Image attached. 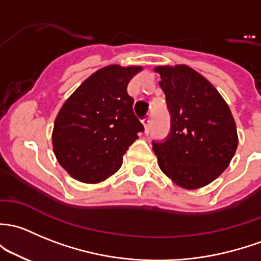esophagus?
<instances>
[{
	"label": "esophagus",
	"mask_w": 261,
	"mask_h": 261,
	"mask_svg": "<svg viewBox=\"0 0 261 261\" xmlns=\"http://www.w3.org/2000/svg\"><path fill=\"white\" fill-rule=\"evenodd\" d=\"M142 123L145 126V134L150 133V125H151V116H146L144 120H142Z\"/></svg>",
	"instance_id": "34e87169"
}]
</instances>
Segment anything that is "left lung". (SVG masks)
<instances>
[{
	"instance_id": "left-lung-1",
	"label": "left lung",
	"mask_w": 261,
	"mask_h": 261,
	"mask_svg": "<svg viewBox=\"0 0 261 261\" xmlns=\"http://www.w3.org/2000/svg\"><path fill=\"white\" fill-rule=\"evenodd\" d=\"M170 133L152 140L159 165L184 189H197L226 169L238 147L237 125L215 87L189 66H160Z\"/></svg>"
}]
</instances>
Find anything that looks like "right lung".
Instances as JSON below:
<instances>
[{"mask_svg":"<svg viewBox=\"0 0 261 261\" xmlns=\"http://www.w3.org/2000/svg\"><path fill=\"white\" fill-rule=\"evenodd\" d=\"M141 70L111 65L96 71L64 103L55 120L57 161L76 180L96 184L122 165V156L144 131L127 85Z\"/></svg>","mask_w":261,"mask_h":261,"instance_id":"right-lung-1","label":"right lung"}]
</instances>
